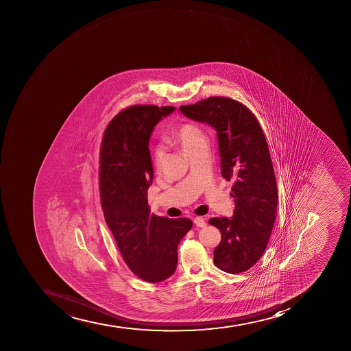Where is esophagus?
I'll use <instances>...</instances> for the list:
<instances>
[{
  "label": "esophagus",
  "instance_id": "esophagus-1",
  "mask_svg": "<svg viewBox=\"0 0 351 351\" xmlns=\"http://www.w3.org/2000/svg\"><path fill=\"white\" fill-rule=\"evenodd\" d=\"M194 223H195L196 227H206V222H205L204 219H203V217H195V219H194Z\"/></svg>",
  "mask_w": 351,
  "mask_h": 351
}]
</instances>
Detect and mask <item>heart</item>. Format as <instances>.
<instances>
[{
	"mask_svg": "<svg viewBox=\"0 0 351 351\" xmlns=\"http://www.w3.org/2000/svg\"><path fill=\"white\" fill-rule=\"evenodd\" d=\"M173 140L177 146H180L182 150L186 154L199 143H205V136L199 127H196L194 124L185 123L182 124L175 131L173 134ZM162 159H164V150L160 147H155L152 150V162L156 167H160Z\"/></svg>",
	"mask_w": 351,
	"mask_h": 351,
	"instance_id": "obj_1",
	"label": "heart"
}]
</instances>
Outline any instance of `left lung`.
<instances>
[{
	"instance_id": "8db88e82",
	"label": "left lung",
	"mask_w": 351,
	"mask_h": 351,
	"mask_svg": "<svg viewBox=\"0 0 351 351\" xmlns=\"http://www.w3.org/2000/svg\"><path fill=\"white\" fill-rule=\"evenodd\" d=\"M185 117L217 130L221 174L232 182V217H212L220 230L215 264L226 273L252 268L264 254L276 219V178L261 124L242 103L213 97L180 106Z\"/></svg>"
}]
</instances>
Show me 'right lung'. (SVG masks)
Masks as SVG:
<instances>
[{"label": "right lung", "mask_w": 351, "mask_h": 351, "mask_svg": "<svg viewBox=\"0 0 351 351\" xmlns=\"http://www.w3.org/2000/svg\"><path fill=\"white\" fill-rule=\"evenodd\" d=\"M174 106H132L106 129L99 162L101 204L108 227L131 271L149 282L175 273L177 247L193 222L150 215L147 199L154 180L149 136Z\"/></svg>", "instance_id": "add662e5"}]
</instances>
